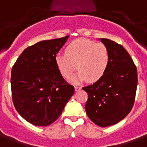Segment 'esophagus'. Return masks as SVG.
<instances>
[{
	"label": "esophagus",
	"mask_w": 147,
	"mask_h": 147,
	"mask_svg": "<svg viewBox=\"0 0 147 147\" xmlns=\"http://www.w3.org/2000/svg\"><path fill=\"white\" fill-rule=\"evenodd\" d=\"M74 89H75V91L77 92V91H79L80 89H81V88L79 86H74Z\"/></svg>",
	"instance_id": "34e87169"
}]
</instances>
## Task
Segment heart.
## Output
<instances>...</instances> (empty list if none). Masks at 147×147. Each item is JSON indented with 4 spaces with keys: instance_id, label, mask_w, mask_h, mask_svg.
Listing matches in <instances>:
<instances>
[{
    "instance_id": "1",
    "label": "heart",
    "mask_w": 147,
    "mask_h": 147,
    "mask_svg": "<svg viewBox=\"0 0 147 147\" xmlns=\"http://www.w3.org/2000/svg\"><path fill=\"white\" fill-rule=\"evenodd\" d=\"M66 54L59 53L55 57L58 69L64 78H70L78 69L73 81H87L93 83L102 78L107 69L110 54L107 46L102 43L80 38L73 40L66 46Z\"/></svg>"
}]
</instances>
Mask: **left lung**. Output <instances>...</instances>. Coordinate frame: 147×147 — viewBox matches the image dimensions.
I'll use <instances>...</instances> for the list:
<instances>
[{
    "label": "left lung",
    "mask_w": 147,
    "mask_h": 147,
    "mask_svg": "<svg viewBox=\"0 0 147 147\" xmlns=\"http://www.w3.org/2000/svg\"><path fill=\"white\" fill-rule=\"evenodd\" d=\"M110 61L101 79L82 88L88 93L85 110L96 125L108 127L115 125L130 113L136 93L138 75L136 65L125 48L106 38Z\"/></svg>",
    "instance_id": "1"
}]
</instances>
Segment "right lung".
Segmentation results:
<instances>
[{"mask_svg":"<svg viewBox=\"0 0 147 147\" xmlns=\"http://www.w3.org/2000/svg\"><path fill=\"white\" fill-rule=\"evenodd\" d=\"M69 36L42 40L22 51L11 69L14 106L26 121L36 126L55 121L74 93L58 69L55 57Z\"/></svg>","mask_w":147,"mask_h":147,"instance_id":"add662e5","label":"right lung"}]
</instances>
